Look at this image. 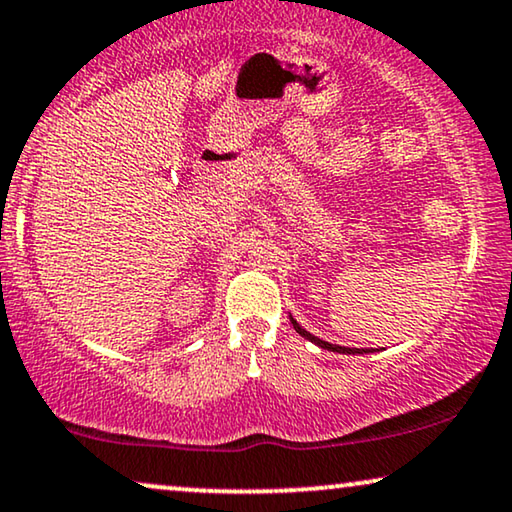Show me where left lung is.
<instances>
[{
	"label": "left lung",
	"mask_w": 512,
	"mask_h": 512,
	"mask_svg": "<svg viewBox=\"0 0 512 512\" xmlns=\"http://www.w3.org/2000/svg\"><path fill=\"white\" fill-rule=\"evenodd\" d=\"M291 324H293V328H296V331L303 335L305 340H310V342H314V345H319L321 349H328V352H338V354H363V349H349V347H340V345H331V342H326V340H319V338H314V335H310L305 331V328H300L298 324H296V319H291ZM366 352H370V349H366Z\"/></svg>",
	"instance_id": "left-lung-1"
}]
</instances>
